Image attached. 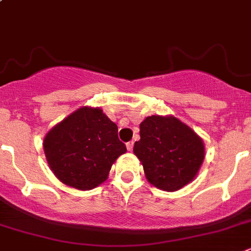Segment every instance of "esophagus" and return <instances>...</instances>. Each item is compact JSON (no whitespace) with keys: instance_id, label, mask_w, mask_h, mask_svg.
Returning a JSON list of instances; mask_svg holds the SVG:
<instances>
[{"instance_id":"1","label":"esophagus","mask_w":251,"mask_h":251,"mask_svg":"<svg viewBox=\"0 0 251 251\" xmlns=\"http://www.w3.org/2000/svg\"><path fill=\"white\" fill-rule=\"evenodd\" d=\"M126 147H127L128 151H132V149H133V141L127 142V144H126Z\"/></svg>"}]
</instances>
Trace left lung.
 <instances>
[{"instance_id":"left-lung-1","label":"left lung","mask_w":251,"mask_h":251,"mask_svg":"<svg viewBox=\"0 0 251 251\" xmlns=\"http://www.w3.org/2000/svg\"><path fill=\"white\" fill-rule=\"evenodd\" d=\"M133 153L151 184L167 192L186 186L204 160V145L191 127L173 116L152 115L140 124Z\"/></svg>"}]
</instances>
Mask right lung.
<instances>
[{"instance_id": "obj_1", "label": "right lung", "mask_w": 251, "mask_h": 251, "mask_svg": "<svg viewBox=\"0 0 251 251\" xmlns=\"http://www.w3.org/2000/svg\"><path fill=\"white\" fill-rule=\"evenodd\" d=\"M43 147L57 178L81 191L102 183L112 163L126 152L116 124L99 107L73 112L47 133Z\"/></svg>"}]
</instances>
